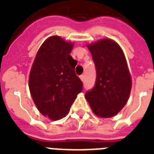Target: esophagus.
Here are the masks:
<instances>
[{
	"label": "esophagus",
	"instance_id": "obj_1",
	"mask_svg": "<svg viewBox=\"0 0 154 154\" xmlns=\"http://www.w3.org/2000/svg\"><path fill=\"white\" fill-rule=\"evenodd\" d=\"M80 78H81V80H82V82H84V81H85V76L83 74L80 76Z\"/></svg>",
	"mask_w": 154,
	"mask_h": 154
}]
</instances>
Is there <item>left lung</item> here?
I'll list each match as a JSON object with an SVG mask.
<instances>
[{"label": "left lung", "instance_id": "8db88e82", "mask_svg": "<svg viewBox=\"0 0 154 154\" xmlns=\"http://www.w3.org/2000/svg\"><path fill=\"white\" fill-rule=\"evenodd\" d=\"M95 64L94 88L85 93L93 112L101 117L115 116L124 107L131 90V77L121 47L104 39L88 45Z\"/></svg>", "mask_w": 154, "mask_h": 154}]
</instances>
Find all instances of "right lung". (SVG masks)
<instances>
[{
    "label": "right lung",
    "mask_w": 154,
    "mask_h": 154,
    "mask_svg": "<svg viewBox=\"0 0 154 154\" xmlns=\"http://www.w3.org/2000/svg\"><path fill=\"white\" fill-rule=\"evenodd\" d=\"M72 44L57 36L40 47L29 75L31 96L41 113L56 121L66 116L82 91L83 83L75 73L77 60L69 55Z\"/></svg>",
    "instance_id": "1"
}]
</instances>
